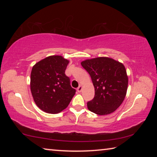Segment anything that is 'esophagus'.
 <instances>
[{
	"label": "esophagus",
	"mask_w": 157,
	"mask_h": 157,
	"mask_svg": "<svg viewBox=\"0 0 157 157\" xmlns=\"http://www.w3.org/2000/svg\"><path fill=\"white\" fill-rule=\"evenodd\" d=\"M77 91H78L79 93H80L82 91V86H79L78 89H77Z\"/></svg>",
	"instance_id": "34e87169"
}]
</instances>
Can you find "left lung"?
Segmentation results:
<instances>
[{
	"instance_id": "8db88e82",
	"label": "left lung",
	"mask_w": 157,
	"mask_h": 157,
	"mask_svg": "<svg viewBox=\"0 0 157 157\" xmlns=\"http://www.w3.org/2000/svg\"><path fill=\"white\" fill-rule=\"evenodd\" d=\"M91 76L95 96L87 102L89 111L98 115H108L123 103L128 86V76L123 63L112 58L100 57L81 62Z\"/></svg>"
}]
</instances>
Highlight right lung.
<instances>
[{
  "instance_id": "right-lung-1",
  "label": "right lung",
  "mask_w": 157,
  "mask_h": 157,
  "mask_svg": "<svg viewBox=\"0 0 157 157\" xmlns=\"http://www.w3.org/2000/svg\"><path fill=\"white\" fill-rule=\"evenodd\" d=\"M69 60L61 55H51L33 66L30 75V90L35 104L48 113L64 110L75 94L65 75Z\"/></svg>"
}]
</instances>
